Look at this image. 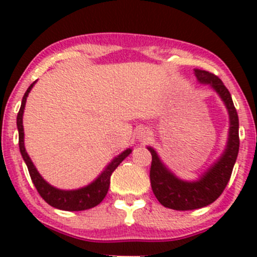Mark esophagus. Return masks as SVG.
Returning <instances> with one entry per match:
<instances>
[{
  "instance_id": "esophagus-1",
  "label": "esophagus",
  "mask_w": 257,
  "mask_h": 257,
  "mask_svg": "<svg viewBox=\"0 0 257 257\" xmlns=\"http://www.w3.org/2000/svg\"><path fill=\"white\" fill-rule=\"evenodd\" d=\"M149 138H150L149 132H148V131H141V134H139V139H141V141L145 142V141H148Z\"/></svg>"
}]
</instances>
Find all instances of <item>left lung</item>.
Returning <instances> with one entry per match:
<instances>
[{
  "label": "left lung",
  "instance_id": "8db88e82",
  "mask_svg": "<svg viewBox=\"0 0 257 257\" xmlns=\"http://www.w3.org/2000/svg\"><path fill=\"white\" fill-rule=\"evenodd\" d=\"M195 76L200 83L209 84L226 105L230 118L229 138L221 157L195 181L181 180L175 177L163 164L157 152L152 147H148L152 154L150 184L153 193L163 206L173 210H195L214 203L226 188L239 154V116L231 94L215 74L195 69Z\"/></svg>",
  "mask_w": 257,
  "mask_h": 257
}]
</instances>
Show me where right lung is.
Instances as JSON below:
<instances>
[{
	"instance_id": "obj_1",
	"label": "right lung",
	"mask_w": 257,
	"mask_h": 257,
	"mask_svg": "<svg viewBox=\"0 0 257 257\" xmlns=\"http://www.w3.org/2000/svg\"><path fill=\"white\" fill-rule=\"evenodd\" d=\"M35 83L36 82H33L32 84L28 87V89L26 90L25 95H23L22 98V103H21L20 112L17 114L18 145H20V152L21 154H22L23 160H25L26 165H27L28 168V172H30L31 179H32L36 189H37V191L40 193V195L42 196L43 200L47 204H49L51 206H53V208L59 210H66V211H80V210L94 208V206H97L98 204L105 198V195H107L108 193V189H109L112 173L116 169V167L131 154L132 149L124 150V152L120 153L118 157L114 158L112 162L107 165V168L103 170L102 174L95 179L93 183L84 186V188L76 189V190H61V189H57L54 188V186L49 185L47 181L41 177L40 173L37 172V169H36L32 160L28 157L27 152H26L25 149V133H23L22 124L23 110H25L28 93L31 92V89H32V87L35 85Z\"/></svg>"
}]
</instances>
